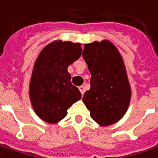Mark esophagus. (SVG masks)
I'll return each instance as SVG.
<instances>
[{"label": "esophagus", "mask_w": 158, "mask_h": 158, "mask_svg": "<svg viewBox=\"0 0 158 158\" xmlns=\"http://www.w3.org/2000/svg\"><path fill=\"white\" fill-rule=\"evenodd\" d=\"M79 91H80V93H81V94L83 95L84 93H85V87H84L83 85H80V86H79Z\"/></svg>", "instance_id": "obj_1"}]
</instances>
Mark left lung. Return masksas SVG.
<instances>
[{
    "label": "left lung",
    "mask_w": 158,
    "mask_h": 158,
    "mask_svg": "<svg viewBox=\"0 0 158 158\" xmlns=\"http://www.w3.org/2000/svg\"><path fill=\"white\" fill-rule=\"evenodd\" d=\"M83 58L91 73V88L83 102L101 126L117 123L128 110L131 90L124 60L109 40L85 44Z\"/></svg>",
    "instance_id": "left-lung-1"
}]
</instances>
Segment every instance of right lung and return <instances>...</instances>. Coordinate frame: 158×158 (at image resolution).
I'll return each instance as SVG.
<instances>
[{"label": "right lung", "mask_w": 158, "mask_h": 158, "mask_svg": "<svg viewBox=\"0 0 158 158\" xmlns=\"http://www.w3.org/2000/svg\"><path fill=\"white\" fill-rule=\"evenodd\" d=\"M81 50L80 43L55 40L39 54L30 80L29 96L35 113L45 122H60L67 109L81 98L67 72V67L81 56Z\"/></svg>", "instance_id": "obj_1"}]
</instances>
